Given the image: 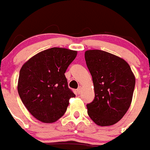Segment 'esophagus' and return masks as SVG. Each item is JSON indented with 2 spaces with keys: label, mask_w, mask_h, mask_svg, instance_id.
Listing matches in <instances>:
<instances>
[{
  "label": "esophagus",
  "mask_w": 150,
  "mask_h": 150,
  "mask_svg": "<svg viewBox=\"0 0 150 150\" xmlns=\"http://www.w3.org/2000/svg\"><path fill=\"white\" fill-rule=\"evenodd\" d=\"M81 91H82V87H81V86H80V87H79L78 88H77V90H76V92H77V94H81Z\"/></svg>",
  "instance_id": "34e87169"
}]
</instances>
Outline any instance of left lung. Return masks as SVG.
<instances>
[{"mask_svg": "<svg viewBox=\"0 0 150 150\" xmlns=\"http://www.w3.org/2000/svg\"><path fill=\"white\" fill-rule=\"evenodd\" d=\"M87 67L94 83V100L87 104V113L94 123L109 126L122 118L131 105L136 78L123 59L93 50L85 52Z\"/></svg>", "mask_w": 150, "mask_h": 150, "instance_id": "obj_1", "label": "left lung"}]
</instances>
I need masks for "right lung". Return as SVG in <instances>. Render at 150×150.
<instances>
[{
  "instance_id": "1",
  "label": "right lung",
  "mask_w": 150,
  "mask_h": 150,
  "mask_svg": "<svg viewBox=\"0 0 150 150\" xmlns=\"http://www.w3.org/2000/svg\"><path fill=\"white\" fill-rule=\"evenodd\" d=\"M76 54L65 48H51L32 56L21 68L18 94L28 111L42 122L59 119L69 98L75 97L68 87L65 73Z\"/></svg>"
}]
</instances>
